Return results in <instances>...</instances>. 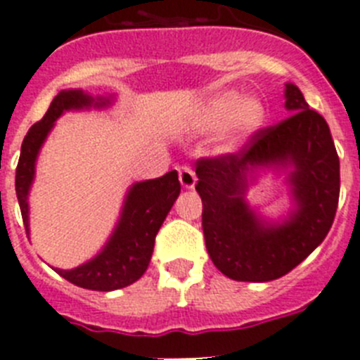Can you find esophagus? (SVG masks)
Returning <instances> with one entry per match:
<instances>
[{
	"mask_svg": "<svg viewBox=\"0 0 360 360\" xmlns=\"http://www.w3.org/2000/svg\"><path fill=\"white\" fill-rule=\"evenodd\" d=\"M178 178H180V184L186 189H193L196 184V174L195 171L191 169L189 165H182V167H178Z\"/></svg>",
	"mask_w": 360,
	"mask_h": 360,
	"instance_id": "obj_1",
	"label": "esophagus"
}]
</instances>
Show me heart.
<instances>
[{
	"mask_svg": "<svg viewBox=\"0 0 360 360\" xmlns=\"http://www.w3.org/2000/svg\"><path fill=\"white\" fill-rule=\"evenodd\" d=\"M266 119L265 104L256 97H245L238 90H225L200 104L193 115V128L209 133L224 128L219 149L232 151L262 128Z\"/></svg>",
	"mask_w": 360,
	"mask_h": 360,
	"instance_id": "obj_1",
	"label": "heart"
}]
</instances>
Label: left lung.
<instances>
[{"instance_id":"obj_1","label":"left lung","mask_w":360,"mask_h":360,"mask_svg":"<svg viewBox=\"0 0 360 360\" xmlns=\"http://www.w3.org/2000/svg\"><path fill=\"white\" fill-rule=\"evenodd\" d=\"M285 98L287 119L257 129L238 153L196 162L205 247L216 269L234 281L288 274L323 243L335 218L341 174L328 124L292 82ZM266 167L289 169L295 209L281 222H266L244 200Z\"/></svg>"}]
</instances>
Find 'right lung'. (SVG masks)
Returning a JSON list of instances; mask_svg holds the SVG:
<instances>
[{
	"instance_id": "right-lung-1",
	"label": "right lung",
	"mask_w": 360,
	"mask_h": 360,
	"mask_svg": "<svg viewBox=\"0 0 360 360\" xmlns=\"http://www.w3.org/2000/svg\"><path fill=\"white\" fill-rule=\"evenodd\" d=\"M110 104V97L94 98L82 90H63L53 97L43 119L28 129L15 167V195H18L27 234L30 231L28 193L36 174L37 155L50 129L53 128V122L65 111L91 106L104 108ZM178 195H180V182L176 171H169L160 178L133 184L124 200L119 224L115 231L111 232L103 250L91 257L90 262L82 263L75 269H56V272L77 287L98 292L119 290L141 279L151 262L158 229L164 224L165 216L171 211Z\"/></svg>"
}]
</instances>
